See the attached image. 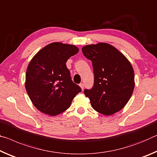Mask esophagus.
I'll return each mask as SVG.
<instances>
[{"label":"esophagus","mask_w":157,"mask_h":157,"mask_svg":"<svg viewBox=\"0 0 157 157\" xmlns=\"http://www.w3.org/2000/svg\"><path fill=\"white\" fill-rule=\"evenodd\" d=\"M79 86L81 87V90H83L84 89V84L83 83H80L79 84Z\"/></svg>","instance_id":"esophagus-1"}]
</instances>
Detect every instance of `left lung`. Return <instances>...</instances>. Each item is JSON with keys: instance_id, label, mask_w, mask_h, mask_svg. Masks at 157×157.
<instances>
[{"instance_id": "1", "label": "left lung", "mask_w": 157, "mask_h": 157, "mask_svg": "<svg viewBox=\"0 0 157 157\" xmlns=\"http://www.w3.org/2000/svg\"><path fill=\"white\" fill-rule=\"evenodd\" d=\"M82 52L93 66V87L84 90L92 108L106 115L120 111L129 101L134 89L132 64L109 44L86 45L82 48Z\"/></svg>"}]
</instances>
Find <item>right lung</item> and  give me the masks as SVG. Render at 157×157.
Wrapping results in <instances>:
<instances>
[{
  "label": "right lung",
  "mask_w": 157,
  "mask_h": 157,
  "mask_svg": "<svg viewBox=\"0 0 157 157\" xmlns=\"http://www.w3.org/2000/svg\"><path fill=\"white\" fill-rule=\"evenodd\" d=\"M78 48L51 43L36 53L28 64L25 90L33 105L43 113L54 116L69 109L81 88L74 83L66 62Z\"/></svg>",
  "instance_id": "obj_1"
}]
</instances>
